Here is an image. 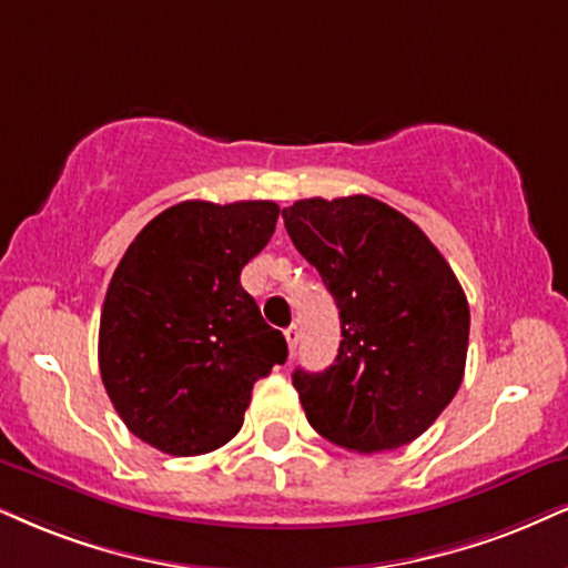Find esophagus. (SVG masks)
I'll return each instance as SVG.
<instances>
[{"label":"esophagus","instance_id":"34e87169","mask_svg":"<svg viewBox=\"0 0 568 568\" xmlns=\"http://www.w3.org/2000/svg\"><path fill=\"white\" fill-rule=\"evenodd\" d=\"M284 339H286V345H290V353H295V347L300 342V328L295 324H292L290 328H284Z\"/></svg>","mask_w":568,"mask_h":568}]
</instances>
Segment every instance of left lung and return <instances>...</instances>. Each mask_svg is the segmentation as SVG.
Here are the masks:
<instances>
[{"mask_svg":"<svg viewBox=\"0 0 568 568\" xmlns=\"http://www.w3.org/2000/svg\"><path fill=\"white\" fill-rule=\"evenodd\" d=\"M282 215L342 321L332 366L292 374L307 422L345 450L413 443L464 382L471 316L453 268L416 223L366 194L297 200Z\"/></svg>","mask_w":568,"mask_h":568,"instance_id":"obj_1","label":"left lung"}]
</instances>
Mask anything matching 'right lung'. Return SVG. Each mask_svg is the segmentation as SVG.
Wrapping results in <instances>:
<instances>
[{
	"label": "right lung",
	"instance_id": "add662e5",
	"mask_svg": "<svg viewBox=\"0 0 568 568\" xmlns=\"http://www.w3.org/2000/svg\"><path fill=\"white\" fill-rule=\"evenodd\" d=\"M276 219L271 200H186L125 250L102 305L100 374L142 443L179 458L226 445L252 384L286 361L284 334L240 284Z\"/></svg>",
	"mask_w": 568,
	"mask_h": 568
}]
</instances>
